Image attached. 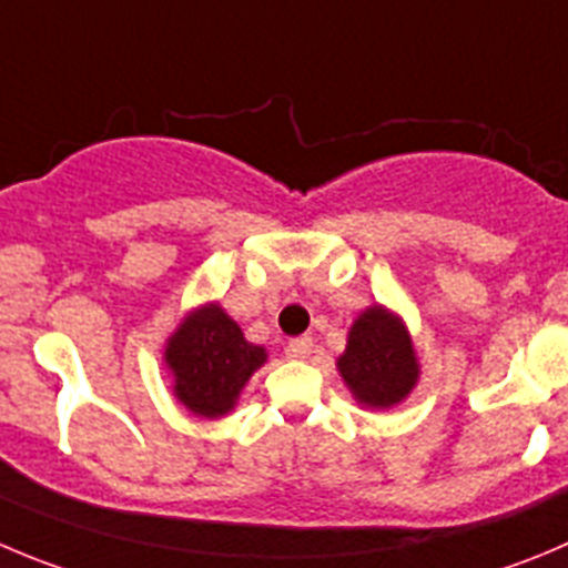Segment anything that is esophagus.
Masks as SVG:
<instances>
[{"instance_id": "esophagus-1", "label": "esophagus", "mask_w": 568, "mask_h": 568, "mask_svg": "<svg viewBox=\"0 0 568 568\" xmlns=\"http://www.w3.org/2000/svg\"><path fill=\"white\" fill-rule=\"evenodd\" d=\"M311 353H314V338L311 336H300V338H291L288 342L291 358H300V362H305V358H311Z\"/></svg>"}]
</instances>
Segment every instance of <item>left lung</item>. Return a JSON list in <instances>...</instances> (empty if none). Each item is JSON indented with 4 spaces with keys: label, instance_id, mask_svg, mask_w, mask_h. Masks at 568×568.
<instances>
[{
    "label": "left lung",
    "instance_id": "obj_1",
    "mask_svg": "<svg viewBox=\"0 0 568 568\" xmlns=\"http://www.w3.org/2000/svg\"><path fill=\"white\" fill-rule=\"evenodd\" d=\"M336 367L358 404L369 409L400 404L420 378L409 331L384 305H373L353 322Z\"/></svg>",
    "mask_w": 568,
    "mask_h": 568
}]
</instances>
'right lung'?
Wrapping results in <instances>:
<instances>
[{"instance_id": "right-lung-1", "label": "right lung", "mask_w": 568, "mask_h": 568, "mask_svg": "<svg viewBox=\"0 0 568 568\" xmlns=\"http://www.w3.org/2000/svg\"><path fill=\"white\" fill-rule=\"evenodd\" d=\"M164 364L173 373L179 404L193 415L215 420L235 409L246 381L266 364V349L246 342L237 322L210 302L190 311L168 338Z\"/></svg>"}]
</instances>
